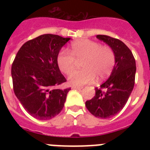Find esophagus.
Listing matches in <instances>:
<instances>
[{
	"instance_id": "obj_1",
	"label": "esophagus",
	"mask_w": 150,
	"mask_h": 150,
	"mask_svg": "<svg viewBox=\"0 0 150 150\" xmlns=\"http://www.w3.org/2000/svg\"><path fill=\"white\" fill-rule=\"evenodd\" d=\"M71 89H82V86H72V87H71Z\"/></svg>"
}]
</instances>
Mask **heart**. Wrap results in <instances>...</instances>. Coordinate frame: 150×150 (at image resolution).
<instances>
[{"label": "heart", "mask_w": 150, "mask_h": 150, "mask_svg": "<svg viewBox=\"0 0 150 150\" xmlns=\"http://www.w3.org/2000/svg\"><path fill=\"white\" fill-rule=\"evenodd\" d=\"M71 53L68 49H61L57 57V63L61 71L70 75L76 67V61H82V70L76 72L68 78L72 86H82L100 81L113 71L115 64V54L108 46H101L100 43L89 40H80L71 45Z\"/></svg>", "instance_id": "obj_1"}]
</instances>
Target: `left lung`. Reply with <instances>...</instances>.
Here are the masks:
<instances>
[{
	"label": "left lung",
	"instance_id": "left-lung-1",
	"mask_svg": "<svg viewBox=\"0 0 150 150\" xmlns=\"http://www.w3.org/2000/svg\"><path fill=\"white\" fill-rule=\"evenodd\" d=\"M96 38L114 50L115 64L109 79L95 89V96L87 100L86 107L96 117L107 119L118 114L126 104L134 88L136 66L132 53L122 41L105 35Z\"/></svg>",
	"mask_w": 150,
	"mask_h": 150
}]
</instances>
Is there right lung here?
<instances>
[{
	"label": "right lung",
	"mask_w": 150,
	"mask_h": 150,
	"mask_svg": "<svg viewBox=\"0 0 150 150\" xmlns=\"http://www.w3.org/2000/svg\"><path fill=\"white\" fill-rule=\"evenodd\" d=\"M71 38L44 34L27 41L11 66L14 92L25 110L39 120H49L61 111L68 89L57 87L66 82L57 57Z\"/></svg>",
	"instance_id": "right-lung-1"
}]
</instances>
